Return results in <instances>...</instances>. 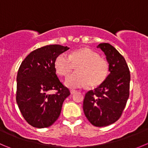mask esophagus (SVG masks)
<instances>
[{"mask_svg":"<svg viewBox=\"0 0 148 148\" xmlns=\"http://www.w3.org/2000/svg\"><path fill=\"white\" fill-rule=\"evenodd\" d=\"M70 92H71V94H74L75 93H77V91L75 90H71V91H70Z\"/></svg>","mask_w":148,"mask_h":148,"instance_id":"1","label":"esophagus"}]
</instances>
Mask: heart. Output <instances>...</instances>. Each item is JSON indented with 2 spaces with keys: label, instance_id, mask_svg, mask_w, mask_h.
<instances>
[{
  "label": "heart",
  "instance_id": "heart-1",
  "mask_svg": "<svg viewBox=\"0 0 148 148\" xmlns=\"http://www.w3.org/2000/svg\"><path fill=\"white\" fill-rule=\"evenodd\" d=\"M73 63L79 65L77 72L68 77L65 81L68 88H79L88 84L91 88H96L101 85L108 76V62L89 48L76 49L70 55L64 52L60 54L55 58L54 67L58 74L67 77L72 71Z\"/></svg>",
  "mask_w": 148,
  "mask_h": 148
}]
</instances>
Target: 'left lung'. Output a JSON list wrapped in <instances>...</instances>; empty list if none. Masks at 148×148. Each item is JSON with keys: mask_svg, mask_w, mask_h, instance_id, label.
<instances>
[{"mask_svg": "<svg viewBox=\"0 0 148 148\" xmlns=\"http://www.w3.org/2000/svg\"><path fill=\"white\" fill-rule=\"evenodd\" d=\"M97 47L105 54L110 73L101 85L86 93L83 111L92 125L103 127L121 118L129 96L131 75L125 58L114 47L101 43Z\"/></svg>", "mask_w": 148, "mask_h": 148, "instance_id": "left-lung-1", "label": "left lung"}]
</instances>
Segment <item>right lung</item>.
I'll list each match as a JSON object with an SVG mask.
<instances>
[{
  "mask_svg": "<svg viewBox=\"0 0 148 148\" xmlns=\"http://www.w3.org/2000/svg\"><path fill=\"white\" fill-rule=\"evenodd\" d=\"M69 49L59 45L42 47L30 52L19 68L16 103L25 120L35 128L52 125L60 116L63 101L70 95L54 67L56 57ZM52 89L56 93L48 94Z\"/></svg>",
  "mask_w": 148,
  "mask_h": 148,
  "instance_id": "right-lung-1",
  "label": "right lung"
}]
</instances>
